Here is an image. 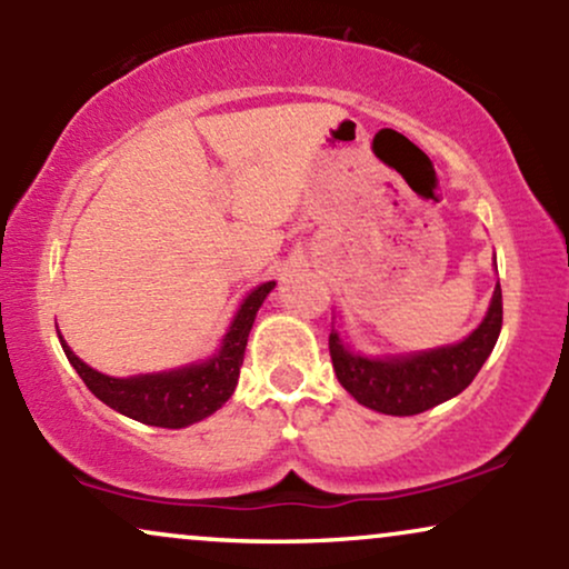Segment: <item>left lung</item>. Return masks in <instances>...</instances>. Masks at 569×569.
Instances as JSON below:
<instances>
[{
    "mask_svg": "<svg viewBox=\"0 0 569 569\" xmlns=\"http://www.w3.org/2000/svg\"><path fill=\"white\" fill-rule=\"evenodd\" d=\"M502 326V291L495 286L492 305L473 335L449 348L401 358H363L331 329L329 352L337 380L363 407L382 415L409 417L449 401L473 382L492 352Z\"/></svg>",
    "mask_w": 569,
    "mask_h": 569,
    "instance_id": "left-lung-1",
    "label": "left lung"
}]
</instances>
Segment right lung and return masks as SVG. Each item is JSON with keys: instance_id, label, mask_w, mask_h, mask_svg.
I'll return each mask as SVG.
<instances>
[{"instance_id": "1", "label": "right lung", "mask_w": 569, "mask_h": 569, "mask_svg": "<svg viewBox=\"0 0 569 569\" xmlns=\"http://www.w3.org/2000/svg\"><path fill=\"white\" fill-rule=\"evenodd\" d=\"M276 280L257 286L240 305L238 316L227 331L221 350L211 361L192 363V367L162 371V375H141L130 377V380H117L107 377L101 371L90 369L82 363L69 345L61 339V348L67 352L69 363L88 385V390L98 401L112 407L120 415L139 420L143 426L154 428H187L192 422H200L202 417L213 415L227 398L232 396L234 385H238L240 367H243V352L248 342V331H251L257 310L262 307L264 297L272 291Z\"/></svg>"}]
</instances>
